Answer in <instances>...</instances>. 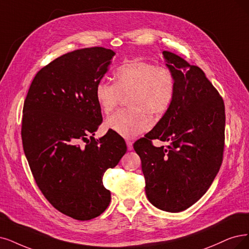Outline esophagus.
Returning a JSON list of instances; mask_svg holds the SVG:
<instances>
[{
    "instance_id": "obj_1",
    "label": "esophagus",
    "mask_w": 249,
    "mask_h": 249,
    "mask_svg": "<svg viewBox=\"0 0 249 249\" xmlns=\"http://www.w3.org/2000/svg\"><path fill=\"white\" fill-rule=\"evenodd\" d=\"M126 144H127V150L128 151L133 150V143H132L131 141H126Z\"/></svg>"
}]
</instances>
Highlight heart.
Listing matches in <instances>:
<instances>
[{
  "mask_svg": "<svg viewBox=\"0 0 249 249\" xmlns=\"http://www.w3.org/2000/svg\"><path fill=\"white\" fill-rule=\"evenodd\" d=\"M176 94V77L165 66L143 60H129L115 72V83L100 80L95 87V98L105 114L117 107L123 96H128L130 108L120 109L106 121V126L124 139L131 140L152 127L149 114L162 117L169 109Z\"/></svg>",
  "mask_w": 249,
  "mask_h": 249,
  "instance_id": "heart-1",
  "label": "heart"
}]
</instances>
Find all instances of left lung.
Returning <instances> with one entry per match:
<instances>
[{"label": "left lung", "mask_w": 249, "mask_h": 249, "mask_svg": "<svg viewBox=\"0 0 249 249\" xmlns=\"http://www.w3.org/2000/svg\"><path fill=\"white\" fill-rule=\"evenodd\" d=\"M176 77V94L160 121L133 144L142 160L151 203L179 213L203 196L220 168L225 148V104L204 71L164 51ZM153 139L168 141L157 148Z\"/></svg>", "instance_id": "left-lung-1"}]
</instances>
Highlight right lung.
Returning <instances> with one entry per match:
<instances>
[{"label":"right lung","mask_w":249,"mask_h":249,"mask_svg":"<svg viewBox=\"0 0 249 249\" xmlns=\"http://www.w3.org/2000/svg\"><path fill=\"white\" fill-rule=\"evenodd\" d=\"M114 55L104 47L61 55L36 72L23 105L22 145L36 186L54 208L78 220L107 209L104 174L127 151L114 132L93 137L103 122L95 87Z\"/></svg>","instance_id":"1"}]
</instances>
